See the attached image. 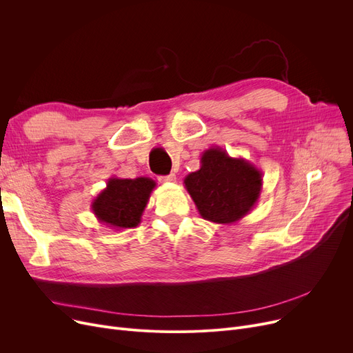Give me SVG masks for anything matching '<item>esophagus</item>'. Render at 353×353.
Listing matches in <instances>:
<instances>
[{
	"instance_id": "obj_1",
	"label": "esophagus",
	"mask_w": 353,
	"mask_h": 353,
	"mask_svg": "<svg viewBox=\"0 0 353 353\" xmlns=\"http://www.w3.org/2000/svg\"><path fill=\"white\" fill-rule=\"evenodd\" d=\"M159 180L161 183H173V181H176V174L170 173V174H167V176H160Z\"/></svg>"
}]
</instances>
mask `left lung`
<instances>
[{"label": "left lung", "mask_w": 353, "mask_h": 353, "mask_svg": "<svg viewBox=\"0 0 353 353\" xmlns=\"http://www.w3.org/2000/svg\"><path fill=\"white\" fill-rule=\"evenodd\" d=\"M262 172L243 157H230L221 147H210L200 157V169L184 177V188L200 216L219 225L245 217L262 192Z\"/></svg>", "instance_id": "left-lung-1"}]
</instances>
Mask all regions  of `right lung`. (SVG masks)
Segmentation results:
<instances>
[{"instance_id": "obj_1", "label": "right lung", "mask_w": 353, "mask_h": 353, "mask_svg": "<svg viewBox=\"0 0 353 353\" xmlns=\"http://www.w3.org/2000/svg\"><path fill=\"white\" fill-rule=\"evenodd\" d=\"M156 181L148 177H111L107 188L91 203V210L100 223L116 229H133L140 225L143 212Z\"/></svg>"}]
</instances>
